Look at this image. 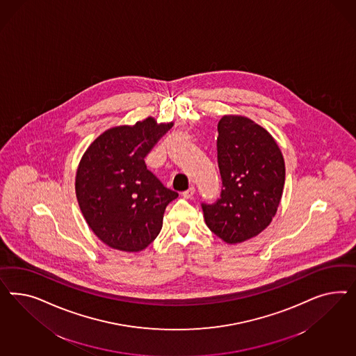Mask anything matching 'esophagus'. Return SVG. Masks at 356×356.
<instances>
[{"label":"esophagus","instance_id":"34e87169","mask_svg":"<svg viewBox=\"0 0 356 356\" xmlns=\"http://www.w3.org/2000/svg\"><path fill=\"white\" fill-rule=\"evenodd\" d=\"M194 192H195V189H194V186H191L188 191H185L181 193L184 198H191V197H193Z\"/></svg>","mask_w":356,"mask_h":356}]
</instances>
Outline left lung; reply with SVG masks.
Masks as SVG:
<instances>
[{"instance_id":"obj_1","label":"left lung","mask_w":356,"mask_h":356,"mask_svg":"<svg viewBox=\"0 0 356 356\" xmlns=\"http://www.w3.org/2000/svg\"><path fill=\"white\" fill-rule=\"evenodd\" d=\"M220 198L202 204L207 227L227 244L257 236L277 213L284 185V161L269 131L228 115L218 122Z\"/></svg>"}]
</instances>
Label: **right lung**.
<instances>
[{"instance_id":"1","label":"right lung","mask_w":356,"mask_h":356,"mask_svg":"<svg viewBox=\"0 0 356 356\" xmlns=\"http://www.w3.org/2000/svg\"><path fill=\"white\" fill-rule=\"evenodd\" d=\"M172 125L147 118L115 127L83 154L76 176L78 205L108 247L140 252L159 235L164 210L179 194L147 170L145 158Z\"/></svg>"}]
</instances>
